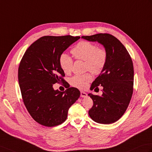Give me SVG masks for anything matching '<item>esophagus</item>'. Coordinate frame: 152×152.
Masks as SVG:
<instances>
[{"label":"esophagus","instance_id":"esophagus-1","mask_svg":"<svg viewBox=\"0 0 152 152\" xmlns=\"http://www.w3.org/2000/svg\"><path fill=\"white\" fill-rule=\"evenodd\" d=\"M87 96V94L86 93L83 92V91H81V94H80V96L82 98H85Z\"/></svg>","mask_w":152,"mask_h":152}]
</instances>
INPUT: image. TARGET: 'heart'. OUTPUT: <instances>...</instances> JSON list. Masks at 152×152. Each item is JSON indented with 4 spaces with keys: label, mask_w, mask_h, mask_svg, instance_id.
I'll use <instances>...</instances> for the list:
<instances>
[{
    "label": "heart",
    "mask_w": 152,
    "mask_h": 152,
    "mask_svg": "<svg viewBox=\"0 0 152 152\" xmlns=\"http://www.w3.org/2000/svg\"><path fill=\"white\" fill-rule=\"evenodd\" d=\"M76 59L86 62V70L94 74H99L106 65L107 56L106 51L103 48H98L97 45L89 41H81L71 50ZM60 67L65 73H69L72 70L73 61L72 58L66 54L62 53L59 58ZM92 80L90 74L76 75L72 77L70 82L73 86L79 89H85Z\"/></svg>",
    "instance_id": "b5f03b06"
}]
</instances>
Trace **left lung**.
<instances>
[{
    "instance_id": "obj_1",
    "label": "left lung",
    "mask_w": 152,
    "mask_h": 152,
    "mask_svg": "<svg viewBox=\"0 0 152 152\" xmlns=\"http://www.w3.org/2000/svg\"><path fill=\"white\" fill-rule=\"evenodd\" d=\"M91 42H98L106 51V65L91 85V89L103 87L101 96L89 93L93 105L89 111L91 119L99 124L117 121L128 107L133 94V65L128 50L117 38L109 34L82 36Z\"/></svg>"
}]
</instances>
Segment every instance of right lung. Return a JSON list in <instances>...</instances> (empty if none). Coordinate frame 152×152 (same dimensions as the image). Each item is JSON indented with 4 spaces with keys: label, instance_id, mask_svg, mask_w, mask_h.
Wrapping results in <instances>:
<instances>
[{
    "label": "right lung",
    "instance_id": "1",
    "mask_svg": "<svg viewBox=\"0 0 152 152\" xmlns=\"http://www.w3.org/2000/svg\"><path fill=\"white\" fill-rule=\"evenodd\" d=\"M80 38L42 37L28 47L21 59L18 70L21 94L28 113L39 124L47 127L62 124L80 96L75 87L64 92L53 87L65 76L59 64L60 55Z\"/></svg>",
    "mask_w": 152,
    "mask_h": 152
}]
</instances>
